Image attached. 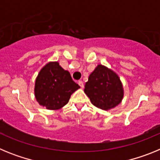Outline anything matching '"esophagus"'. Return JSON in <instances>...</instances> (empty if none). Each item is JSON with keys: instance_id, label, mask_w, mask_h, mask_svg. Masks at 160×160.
Here are the masks:
<instances>
[{"instance_id": "esophagus-1", "label": "esophagus", "mask_w": 160, "mask_h": 160, "mask_svg": "<svg viewBox=\"0 0 160 160\" xmlns=\"http://www.w3.org/2000/svg\"><path fill=\"white\" fill-rule=\"evenodd\" d=\"M78 85L81 87V88H83L84 87V84H83V82L82 81H79L78 82Z\"/></svg>"}]
</instances>
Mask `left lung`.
<instances>
[{"instance_id":"obj_1","label":"left lung","mask_w":160,"mask_h":160,"mask_svg":"<svg viewBox=\"0 0 160 160\" xmlns=\"http://www.w3.org/2000/svg\"><path fill=\"white\" fill-rule=\"evenodd\" d=\"M84 92L93 105L104 111L114 108L123 98V87L118 74L102 65H98L90 73Z\"/></svg>"}]
</instances>
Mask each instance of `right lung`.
Returning a JSON list of instances; mask_svg holds the SVG:
<instances>
[{
  "label": "right lung",
  "mask_w": 160,
  "mask_h": 160,
  "mask_svg": "<svg viewBox=\"0 0 160 160\" xmlns=\"http://www.w3.org/2000/svg\"><path fill=\"white\" fill-rule=\"evenodd\" d=\"M79 88L72 80L70 72L58 62H50L38 73L34 94L41 106L48 110H58L67 104L71 94Z\"/></svg>",
  "instance_id": "1"
}]
</instances>
